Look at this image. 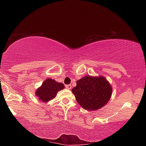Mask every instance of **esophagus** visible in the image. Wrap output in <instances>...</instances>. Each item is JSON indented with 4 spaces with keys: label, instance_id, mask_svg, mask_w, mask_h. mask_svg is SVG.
<instances>
[{
    "label": "esophagus",
    "instance_id": "34e87169",
    "mask_svg": "<svg viewBox=\"0 0 146 146\" xmlns=\"http://www.w3.org/2000/svg\"><path fill=\"white\" fill-rule=\"evenodd\" d=\"M66 88L68 89V90H71V84H68V85H66Z\"/></svg>",
    "mask_w": 146,
    "mask_h": 146
}]
</instances>
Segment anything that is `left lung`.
Wrapping results in <instances>:
<instances>
[{"label":"left lung","instance_id":"1","mask_svg":"<svg viewBox=\"0 0 146 146\" xmlns=\"http://www.w3.org/2000/svg\"><path fill=\"white\" fill-rule=\"evenodd\" d=\"M77 102L86 110L95 111L104 106L111 96L112 88L103 76H86L72 89Z\"/></svg>","mask_w":146,"mask_h":146}]
</instances>
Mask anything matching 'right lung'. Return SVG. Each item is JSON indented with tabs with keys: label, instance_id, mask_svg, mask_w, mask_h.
<instances>
[{
	"label": "right lung",
	"instance_id": "right-lung-1",
	"mask_svg": "<svg viewBox=\"0 0 146 146\" xmlns=\"http://www.w3.org/2000/svg\"><path fill=\"white\" fill-rule=\"evenodd\" d=\"M64 88L62 83L56 82L55 80L48 78L42 83L41 87L36 91V97L42 102H48L55 97L58 91Z\"/></svg>",
	"mask_w": 146,
	"mask_h": 146
}]
</instances>
